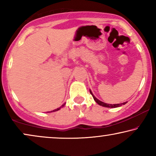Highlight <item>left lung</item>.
<instances>
[{"label": "left lung", "mask_w": 156, "mask_h": 156, "mask_svg": "<svg viewBox=\"0 0 156 156\" xmlns=\"http://www.w3.org/2000/svg\"><path fill=\"white\" fill-rule=\"evenodd\" d=\"M89 91H90L91 94L92 95V97L94 98V101L97 102V103L99 104V105L100 106H104V107H107V108H116V107H120V106H121L122 105H124V104H126L127 103V101L126 102H123V103H121V104H106V103H104V102L100 101V100H99L97 99V97H95L94 96V94H92V92H91V91L89 89Z\"/></svg>", "instance_id": "obj_1"}]
</instances>
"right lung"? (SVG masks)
Instances as JSON below:
<instances>
[{"instance_id": "add662e5", "label": "right lung", "mask_w": 156, "mask_h": 156, "mask_svg": "<svg viewBox=\"0 0 156 156\" xmlns=\"http://www.w3.org/2000/svg\"><path fill=\"white\" fill-rule=\"evenodd\" d=\"M65 104H63V105H62L61 106H60V107H59V108H56V109H55V110H53V111H52V112H57V111H58V110H59V109H60V108H62V107H64V106H65Z\"/></svg>"}]
</instances>
